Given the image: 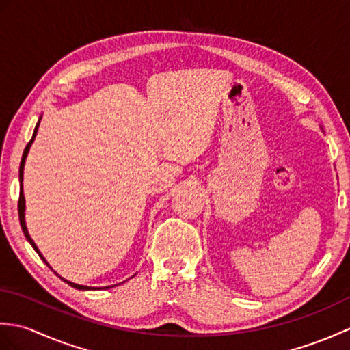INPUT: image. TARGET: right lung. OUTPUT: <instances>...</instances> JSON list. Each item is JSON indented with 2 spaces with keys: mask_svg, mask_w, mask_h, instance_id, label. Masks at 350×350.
I'll list each match as a JSON object with an SVG mask.
<instances>
[{
  "mask_svg": "<svg viewBox=\"0 0 350 350\" xmlns=\"http://www.w3.org/2000/svg\"><path fill=\"white\" fill-rule=\"evenodd\" d=\"M37 128H39V123L36 124V129H34V133H33V138L29 139V143L27 144V147H25V150H24V154H22V159H21V165H19V182H21V192H19V202H18V213H19V221H21V227H22V232H24V234H25V237L28 239V242L31 243V247L36 250V252L37 254L40 256V258L43 260L44 263L48 265V262L46 260H44V257L40 254V251L37 250V247H36V243L33 242V239L31 237H29V234H28V230H27V226H25V198H24V191H22V179H24V165H25V158H27V154H28V150H29V146H31V143L34 141V137H36V133H37ZM49 266V265H48ZM66 282H68L69 286H72V287H75V288H78V290H90L92 287H87V286H79V284H75V282H70V281H68V280H64ZM103 288H108V287H103Z\"/></svg>",
  "mask_w": 350,
  "mask_h": 350,
  "instance_id": "right-lung-1",
  "label": "right lung"
}]
</instances>
